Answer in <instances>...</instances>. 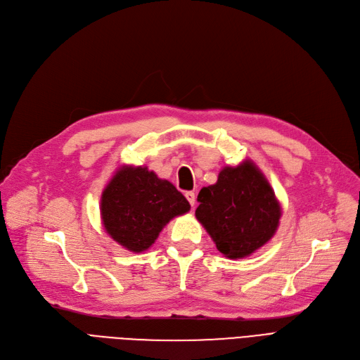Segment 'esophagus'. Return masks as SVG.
Listing matches in <instances>:
<instances>
[{"instance_id":"34e87169","label":"esophagus","mask_w":360,"mask_h":360,"mask_svg":"<svg viewBox=\"0 0 360 360\" xmlns=\"http://www.w3.org/2000/svg\"><path fill=\"white\" fill-rule=\"evenodd\" d=\"M185 198L188 200V202L191 204V207H194V204H195V194H194L193 191H188V193H185Z\"/></svg>"}]
</instances>
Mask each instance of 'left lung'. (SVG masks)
Returning <instances> with one entry per match:
<instances>
[{
	"mask_svg": "<svg viewBox=\"0 0 360 360\" xmlns=\"http://www.w3.org/2000/svg\"><path fill=\"white\" fill-rule=\"evenodd\" d=\"M197 200L195 217L226 258L250 257L278 228L281 205L251 159L224 166L217 182L201 188Z\"/></svg>",
	"mask_w": 360,
	"mask_h": 360,
	"instance_id": "obj_1",
	"label": "left lung"
}]
</instances>
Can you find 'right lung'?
<instances>
[{
  "label": "right lung",
  "instance_id": "1",
  "mask_svg": "<svg viewBox=\"0 0 360 360\" xmlns=\"http://www.w3.org/2000/svg\"><path fill=\"white\" fill-rule=\"evenodd\" d=\"M190 209L174 184L146 166L118 167L101 197L105 232L131 252L148 250L170 220Z\"/></svg>",
  "mask_w": 360,
  "mask_h": 360
}]
</instances>
